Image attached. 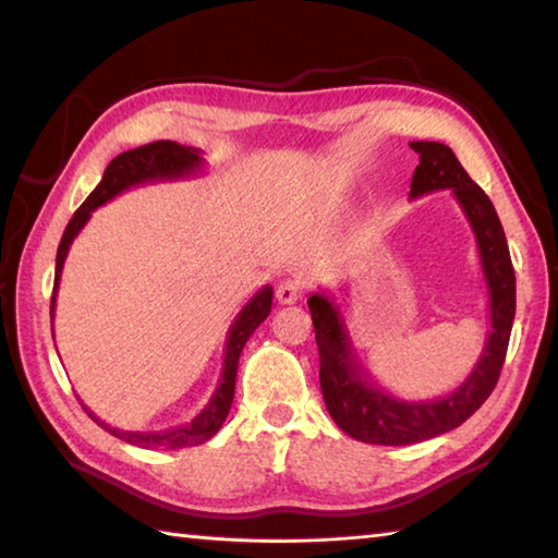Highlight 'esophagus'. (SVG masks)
I'll list each match as a JSON object with an SVG mask.
<instances>
[{"label": "esophagus", "mask_w": 558, "mask_h": 558, "mask_svg": "<svg viewBox=\"0 0 558 558\" xmlns=\"http://www.w3.org/2000/svg\"><path fill=\"white\" fill-rule=\"evenodd\" d=\"M302 295V286L298 280H282L278 290H276V298L280 305H292V302H298Z\"/></svg>", "instance_id": "obj_1"}]
</instances>
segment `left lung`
Masks as SVG:
<instances>
[{"mask_svg": "<svg viewBox=\"0 0 558 558\" xmlns=\"http://www.w3.org/2000/svg\"><path fill=\"white\" fill-rule=\"evenodd\" d=\"M411 149L421 159L411 179V199L450 189L475 233L493 329L475 369L456 391L433 401H403L366 376L335 300L325 292L310 295L307 307L313 313L319 349V386L327 411L347 436L372 446H411L465 423L487 401L499 379L517 307L512 258L489 196L472 182L448 145L411 143Z\"/></svg>", "mask_w": 558, "mask_h": 558, "instance_id": "8db88e82", "label": "left lung"}]
</instances>
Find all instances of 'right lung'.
I'll use <instances>...</instances> for the list:
<instances>
[{"mask_svg": "<svg viewBox=\"0 0 558 558\" xmlns=\"http://www.w3.org/2000/svg\"><path fill=\"white\" fill-rule=\"evenodd\" d=\"M202 169H204L202 149L179 145V143H172V140H157V143L128 149V153H122L112 159V162L106 167V174H102L100 184L93 189L88 199L81 204V209L73 214V219L69 221V226H65V231L61 235L59 253H56L51 319H53V310H56V290H59L63 260H65V256H69V248H71L75 235H78L83 226L88 223L90 214L96 211L98 206L108 204L110 199H116L118 194L128 192V189H132V186L153 184V182H174V179H186V177L199 174ZM270 307H272V288L266 286V288H260L248 302H245L241 313L235 315V319L229 327V337H226L223 369H221L219 386H216L214 396L209 399V403L204 405L202 413L196 415L192 423H186V426L169 428V430H155V433L120 430V428L108 426V423L100 421L98 415H93L86 405H83V409L88 411V415L98 423V426L112 433L116 438L130 442V446L177 450V448H189V446H199V442H206L209 438H214L216 433H219V428L226 421V415H229V411H231L233 391H235V372H239V356L243 352L245 342H248V337L256 332V327L270 315Z\"/></svg>", "mask_w": 558, "mask_h": 558, "instance_id": "obj_1", "label": "right lung"}]
</instances>
